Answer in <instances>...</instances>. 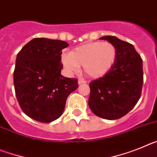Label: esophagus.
Here are the masks:
<instances>
[{
    "label": "esophagus",
    "instance_id": "1",
    "mask_svg": "<svg viewBox=\"0 0 157 157\" xmlns=\"http://www.w3.org/2000/svg\"><path fill=\"white\" fill-rule=\"evenodd\" d=\"M85 83H86V80L83 79V78H80V79H78V85L85 84Z\"/></svg>",
    "mask_w": 157,
    "mask_h": 157
}]
</instances>
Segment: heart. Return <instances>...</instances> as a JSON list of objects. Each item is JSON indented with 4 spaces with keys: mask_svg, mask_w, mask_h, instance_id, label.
<instances>
[{
    "mask_svg": "<svg viewBox=\"0 0 157 157\" xmlns=\"http://www.w3.org/2000/svg\"><path fill=\"white\" fill-rule=\"evenodd\" d=\"M117 50L110 42L93 41L78 46L69 54L62 56L61 61L67 71L73 74L83 66L86 74L94 78L106 75L115 64Z\"/></svg>",
    "mask_w": 157,
    "mask_h": 157,
    "instance_id": "1",
    "label": "heart"
}]
</instances>
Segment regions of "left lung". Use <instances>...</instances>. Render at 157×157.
<instances>
[{"instance_id": "1", "label": "left lung", "mask_w": 157, "mask_h": 157, "mask_svg": "<svg viewBox=\"0 0 157 157\" xmlns=\"http://www.w3.org/2000/svg\"><path fill=\"white\" fill-rule=\"evenodd\" d=\"M116 46L115 64L106 75L90 83L88 104L96 116L117 120L127 114L141 97L143 84L142 59L134 45L114 36L100 37Z\"/></svg>"}]
</instances>
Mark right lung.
<instances>
[{"label": "right lung", "instance_id": "add662e5", "mask_svg": "<svg viewBox=\"0 0 157 157\" xmlns=\"http://www.w3.org/2000/svg\"><path fill=\"white\" fill-rule=\"evenodd\" d=\"M64 41L36 37L16 56L14 86L18 102L27 116L50 123L63 114L67 97L78 88V80L61 75Z\"/></svg>", "mask_w": 157, "mask_h": 157}]
</instances>
